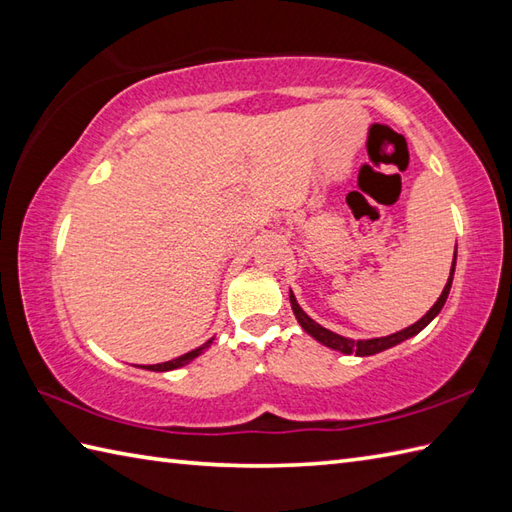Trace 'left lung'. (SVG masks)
<instances>
[{
    "label": "left lung",
    "instance_id": "left-lung-1",
    "mask_svg": "<svg viewBox=\"0 0 512 512\" xmlns=\"http://www.w3.org/2000/svg\"><path fill=\"white\" fill-rule=\"evenodd\" d=\"M455 253H458V246H455ZM453 273H455V255H453V264H451V275H449V281L447 286H444L442 295L438 297V301L433 303V308L424 314V317L420 321H416L413 325H409V328L400 330L396 334H389V336H380V339H367V341H352L347 339V336H341L336 332H330L328 328H323V325H319L317 321H312L306 312L301 310V306L297 303L295 295H292L290 290V306H292V312H295V317L299 321V325L303 330H306L312 339H317L319 343L332 347V350L336 352H343V354H356V356H372V354H378L383 350H389V347H394L402 341L411 339V336H416L420 330L427 328V325L438 317L440 310L444 303H447V297H449V290H451V284H453Z\"/></svg>",
    "mask_w": 512,
    "mask_h": 512
}]
</instances>
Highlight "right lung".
<instances>
[{"mask_svg": "<svg viewBox=\"0 0 512 512\" xmlns=\"http://www.w3.org/2000/svg\"><path fill=\"white\" fill-rule=\"evenodd\" d=\"M211 343H213V339L211 341H206L204 345H200L198 350H191V352H187V354H182V356H178V358H173V361H167V363H158V365H147L145 369H151V372H169V369H178V367H182V365H187V363H191L193 358H198L206 347H211Z\"/></svg>", "mask_w": 512, "mask_h": 512, "instance_id": "right-lung-1", "label": "right lung"}]
</instances>
